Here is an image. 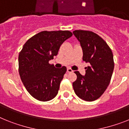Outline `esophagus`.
I'll return each mask as SVG.
<instances>
[{
	"instance_id": "obj_1",
	"label": "esophagus",
	"mask_w": 129,
	"mask_h": 129,
	"mask_svg": "<svg viewBox=\"0 0 129 129\" xmlns=\"http://www.w3.org/2000/svg\"><path fill=\"white\" fill-rule=\"evenodd\" d=\"M67 72H73V71H72L71 68H67Z\"/></svg>"
}]
</instances>
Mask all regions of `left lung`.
<instances>
[{"label": "left lung", "instance_id": "obj_1", "mask_svg": "<svg viewBox=\"0 0 129 129\" xmlns=\"http://www.w3.org/2000/svg\"><path fill=\"white\" fill-rule=\"evenodd\" d=\"M75 37L80 41L83 51V60L90 63L86 67V74L78 71L72 83L77 96L87 102L96 100L104 93L111 81L113 69V55L107 43L91 31L75 30Z\"/></svg>", "mask_w": 129, "mask_h": 129}]
</instances>
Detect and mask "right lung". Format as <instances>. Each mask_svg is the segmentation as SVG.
<instances>
[{
  "mask_svg": "<svg viewBox=\"0 0 129 129\" xmlns=\"http://www.w3.org/2000/svg\"><path fill=\"white\" fill-rule=\"evenodd\" d=\"M72 36L70 31H43L29 39L18 57L19 74L25 89L41 102L53 99L67 71L49 63L58 54L60 45Z\"/></svg>",
  "mask_w": 129,
  "mask_h": 129,
  "instance_id": "obj_1",
  "label": "right lung"
}]
</instances>
